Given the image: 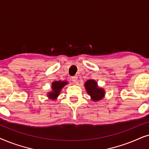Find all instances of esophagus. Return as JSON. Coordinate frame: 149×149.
Segmentation results:
<instances>
[{
	"mask_svg": "<svg viewBox=\"0 0 149 149\" xmlns=\"http://www.w3.org/2000/svg\"><path fill=\"white\" fill-rule=\"evenodd\" d=\"M71 80H72V82L73 83H77L78 82V77L77 76H73L71 78Z\"/></svg>",
	"mask_w": 149,
	"mask_h": 149,
	"instance_id": "34e87169",
	"label": "esophagus"
}]
</instances>
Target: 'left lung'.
Wrapping results in <instances>:
<instances>
[{"label":"left lung","instance_id":"obj_1","mask_svg":"<svg viewBox=\"0 0 149 149\" xmlns=\"http://www.w3.org/2000/svg\"><path fill=\"white\" fill-rule=\"evenodd\" d=\"M85 88L87 93L90 95L93 101L102 100L104 96V90L103 88H97V82L93 80H89L85 83Z\"/></svg>","mask_w":149,"mask_h":149}]
</instances>
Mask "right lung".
<instances>
[{
	"instance_id": "add662e5",
	"label": "right lung",
	"mask_w": 149,
	"mask_h": 149,
	"mask_svg": "<svg viewBox=\"0 0 149 149\" xmlns=\"http://www.w3.org/2000/svg\"><path fill=\"white\" fill-rule=\"evenodd\" d=\"M67 84V82H62V81H56V82H52V91L48 94L49 97L53 99V100L56 99L58 96L60 91L63 87Z\"/></svg>"
}]
</instances>
